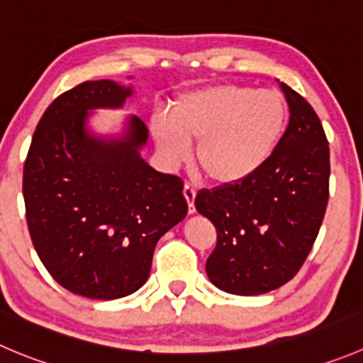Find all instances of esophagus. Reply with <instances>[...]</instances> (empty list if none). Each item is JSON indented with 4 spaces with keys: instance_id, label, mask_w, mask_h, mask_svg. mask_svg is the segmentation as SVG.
<instances>
[{
    "instance_id": "1",
    "label": "esophagus",
    "mask_w": 363,
    "mask_h": 363,
    "mask_svg": "<svg viewBox=\"0 0 363 363\" xmlns=\"http://www.w3.org/2000/svg\"><path fill=\"white\" fill-rule=\"evenodd\" d=\"M182 193H184V199H186V202H188V213L193 214L195 213V195H196L195 188L189 184H186L184 189H182Z\"/></svg>"
}]
</instances>
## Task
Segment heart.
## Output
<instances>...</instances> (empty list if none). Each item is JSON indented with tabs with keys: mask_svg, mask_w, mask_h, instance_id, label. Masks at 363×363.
Segmentation results:
<instances>
[{
	"mask_svg": "<svg viewBox=\"0 0 363 363\" xmlns=\"http://www.w3.org/2000/svg\"><path fill=\"white\" fill-rule=\"evenodd\" d=\"M287 106L273 90L209 84L181 94L170 113L150 118V135L161 160L177 167L191 154L216 184H235L255 174L282 140Z\"/></svg>",
	"mask_w": 363,
	"mask_h": 363,
	"instance_id": "1",
	"label": "heart"
}]
</instances>
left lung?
<instances>
[{"mask_svg": "<svg viewBox=\"0 0 363 363\" xmlns=\"http://www.w3.org/2000/svg\"><path fill=\"white\" fill-rule=\"evenodd\" d=\"M289 125L269 160L248 179L202 189L195 207L216 227L206 262L225 293L257 296L289 282L311 253L328 203L330 149L311 104L286 83Z\"/></svg>", "mask_w": 363, "mask_h": 363, "instance_id": "1", "label": "left lung"}]
</instances>
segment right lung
Listing matches in <instances>:
<instances>
[{
  "label": "right lung",
  "mask_w": 363,
  "mask_h": 363,
  "mask_svg": "<svg viewBox=\"0 0 363 363\" xmlns=\"http://www.w3.org/2000/svg\"><path fill=\"white\" fill-rule=\"evenodd\" d=\"M131 84L84 81L56 97L24 163L31 241L49 275L74 294L117 300L147 282L156 242L182 221V181L142 157L149 131L129 115L121 135L90 128L96 110H121Z\"/></svg>",
  "instance_id": "obj_1"
}]
</instances>
